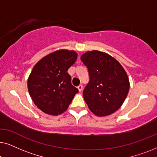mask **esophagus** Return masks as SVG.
Returning <instances> with one entry per match:
<instances>
[{
	"label": "esophagus",
	"mask_w": 157,
	"mask_h": 157,
	"mask_svg": "<svg viewBox=\"0 0 157 157\" xmlns=\"http://www.w3.org/2000/svg\"><path fill=\"white\" fill-rule=\"evenodd\" d=\"M77 88H78V89L79 91H82V89H83V86L81 84V85H79Z\"/></svg>",
	"instance_id": "34e87169"
}]
</instances>
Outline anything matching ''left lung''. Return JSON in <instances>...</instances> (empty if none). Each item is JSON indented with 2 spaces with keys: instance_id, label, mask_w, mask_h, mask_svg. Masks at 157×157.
I'll return each instance as SVG.
<instances>
[{
  "instance_id": "left-lung-1",
  "label": "left lung",
  "mask_w": 157,
  "mask_h": 157,
  "mask_svg": "<svg viewBox=\"0 0 157 157\" xmlns=\"http://www.w3.org/2000/svg\"><path fill=\"white\" fill-rule=\"evenodd\" d=\"M81 60L89 71L90 81L83 96L90 111L98 117L110 115L125 101L129 80L114 58L98 51H88Z\"/></svg>"
}]
</instances>
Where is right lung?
<instances>
[{
	"instance_id": "obj_1",
	"label": "right lung",
	"mask_w": 157,
	"mask_h": 157,
	"mask_svg": "<svg viewBox=\"0 0 157 157\" xmlns=\"http://www.w3.org/2000/svg\"><path fill=\"white\" fill-rule=\"evenodd\" d=\"M76 59L75 51L59 50L34 66L28 79V89L34 104L43 112L57 116L67 110L78 92L67 72Z\"/></svg>"
}]
</instances>
